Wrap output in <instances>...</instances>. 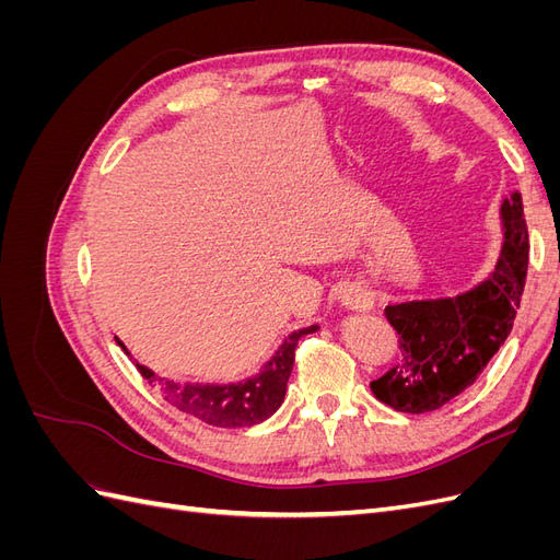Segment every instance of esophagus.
Listing matches in <instances>:
<instances>
[{
	"mask_svg": "<svg viewBox=\"0 0 560 560\" xmlns=\"http://www.w3.org/2000/svg\"><path fill=\"white\" fill-rule=\"evenodd\" d=\"M338 299H341L343 306L350 311H369L371 306H374V296H371L366 287H362L358 282L346 284L341 294H338Z\"/></svg>",
	"mask_w": 560,
	"mask_h": 560,
	"instance_id": "1",
	"label": "esophagus"
}]
</instances>
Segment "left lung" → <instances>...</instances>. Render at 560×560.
Instances as JSON below:
<instances>
[{
  "label": "left lung",
  "instance_id": "8db88e82",
  "mask_svg": "<svg viewBox=\"0 0 560 560\" xmlns=\"http://www.w3.org/2000/svg\"><path fill=\"white\" fill-rule=\"evenodd\" d=\"M504 247L486 282L436 301L387 306L399 334L401 360L378 381L374 395L401 413H428L463 395L506 341L528 276V226L521 196L502 202Z\"/></svg>",
  "mask_w": 560,
  "mask_h": 560
}]
</instances>
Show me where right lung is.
Listing matches in <instances>:
<instances>
[{"label":"right lung","mask_w":560,"mask_h":560,"mask_svg":"<svg viewBox=\"0 0 560 560\" xmlns=\"http://www.w3.org/2000/svg\"><path fill=\"white\" fill-rule=\"evenodd\" d=\"M319 327H306L290 334L284 343L276 352L259 376L235 385H194V383H173L159 378L154 371L142 364H135L149 385H159L163 397L171 401L175 409L189 413L208 425L214 428H252L257 422L273 416L287 393V381L294 369V352L299 341L306 334H315Z\"/></svg>","instance_id":"obj_1"}]
</instances>
